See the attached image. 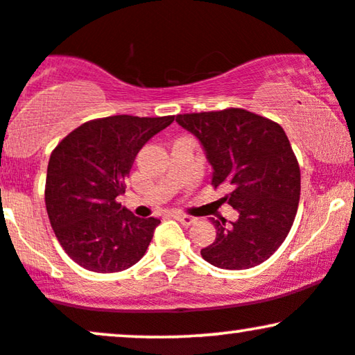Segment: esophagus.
<instances>
[{
  "mask_svg": "<svg viewBox=\"0 0 355 355\" xmlns=\"http://www.w3.org/2000/svg\"><path fill=\"white\" fill-rule=\"evenodd\" d=\"M173 218L177 220V221H180V223H182V225H185V226H190V225H193V223H195V218H193V216L187 215V213H175Z\"/></svg>",
  "mask_w": 355,
  "mask_h": 355,
  "instance_id": "34e87169",
  "label": "esophagus"
}]
</instances>
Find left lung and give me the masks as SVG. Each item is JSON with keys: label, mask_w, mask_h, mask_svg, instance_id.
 I'll use <instances>...</instances> for the list:
<instances>
[{"label": "left lung", "mask_w": 355, "mask_h": 355, "mask_svg": "<svg viewBox=\"0 0 355 355\" xmlns=\"http://www.w3.org/2000/svg\"><path fill=\"white\" fill-rule=\"evenodd\" d=\"M177 122L203 145L213 166L211 185H225L238 220L211 218L216 238L203 248L205 261L221 270H248L266 261L296 218L301 170L279 123L230 107L178 114Z\"/></svg>", "instance_id": "left-lung-1"}]
</instances>
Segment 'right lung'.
Segmentation results:
<instances>
[{"label": "right lung", "instance_id": "obj_1", "mask_svg": "<svg viewBox=\"0 0 355 355\" xmlns=\"http://www.w3.org/2000/svg\"><path fill=\"white\" fill-rule=\"evenodd\" d=\"M173 119H94L55 145L46 177V210L62 250L79 266L119 272L145 254L160 220L137 218L117 196L125 191L140 148Z\"/></svg>", "mask_w": 355, "mask_h": 355}]
</instances>
